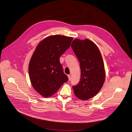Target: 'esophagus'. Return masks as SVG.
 <instances>
[{
    "label": "esophagus",
    "instance_id": "obj_1",
    "mask_svg": "<svg viewBox=\"0 0 132 132\" xmlns=\"http://www.w3.org/2000/svg\"><path fill=\"white\" fill-rule=\"evenodd\" d=\"M68 79H69V80H70V79H71V75H68Z\"/></svg>",
    "mask_w": 132,
    "mask_h": 132
}]
</instances>
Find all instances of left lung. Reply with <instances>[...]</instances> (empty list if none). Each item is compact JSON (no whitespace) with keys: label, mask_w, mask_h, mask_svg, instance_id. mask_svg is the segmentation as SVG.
Returning a JSON list of instances; mask_svg holds the SVG:
<instances>
[{"label":"left lung","mask_w":132,"mask_h":132,"mask_svg":"<svg viewBox=\"0 0 132 132\" xmlns=\"http://www.w3.org/2000/svg\"><path fill=\"white\" fill-rule=\"evenodd\" d=\"M71 47L79 60L81 69L80 80L72 87L77 98L87 100L98 93L105 81L102 55L96 45L87 39L74 40Z\"/></svg>","instance_id":"obj_1"}]
</instances>
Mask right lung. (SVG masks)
Wrapping results in <instances>:
<instances>
[{
	"label": "right lung",
	"mask_w": 132,
	"mask_h": 132,
	"mask_svg": "<svg viewBox=\"0 0 132 132\" xmlns=\"http://www.w3.org/2000/svg\"><path fill=\"white\" fill-rule=\"evenodd\" d=\"M72 40V37L53 35L44 39L36 47L29 63V73L32 87L42 96L54 95L68 80L59 59Z\"/></svg>",
	"instance_id": "1"
}]
</instances>
